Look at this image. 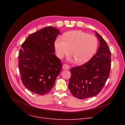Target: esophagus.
<instances>
[{
  "label": "esophagus",
  "mask_w": 125,
  "mask_h": 125,
  "mask_svg": "<svg viewBox=\"0 0 125 125\" xmlns=\"http://www.w3.org/2000/svg\"><path fill=\"white\" fill-rule=\"evenodd\" d=\"M62 68L64 70H68L70 68L69 66L67 64H64L62 66Z\"/></svg>",
  "instance_id": "obj_1"
}]
</instances>
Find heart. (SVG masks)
<instances>
[{"instance_id":"heart-1","label":"heart","mask_w":125,"mask_h":125,"mask_svg":"<svg viewBox=\"0 0 125 125\" xmlns=\"http://www.w3.org/2000/svg\"><path fill=\"white\" fill-rule=\"evenodd\" d=\"M54 46L58 57L68 55L71 50L70 54L75 62L82 64L89 61L96 52L98 40L95 36L74 30L65 33L62 39L57 38Z\"/></svg>"}]
</instances>
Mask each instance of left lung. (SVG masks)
I'll list each match as a JSON object with an SVG mask.
<instances>
[{
    "instance_id": "8db88e82",
    "label": "left lung",
    "mask_w": 125,
    "mask_h": 125,
    "mask_svg": "<svg viewBox=\"0 0 125 125\" xmlns=\"http://www.w3.org/2000/svg\"><path fill=\"white\" fill-rule=\"evenodd\" d=\"M100 46L96 54L85 64L70 69L68 87L72 94L85 99L98 94L109 77L111 67V52L106 41L96 32Z\"/></svg>"
}]
</instances>
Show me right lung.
Returning a JSON list of instances; mask_svg holds the SVG:
<instances>
[{
	"mask_svg": "<svg viewBox=\"0 0 125 125\" xmlns=\"http://www.w3.org/2000/svg\"><path fill=\"white\" fill-rule=\"evenodd\" d=\"M60 31L48 26L32 33L21 44L18 67L23 85L40 95L49 93L53 87L62 64L54 54V42Z\"/></svg>",
	"mask_w": 125,
	"mask_h": 125,
	"instance_id": "1",
	"label": "right lung"
}]
</instances>
